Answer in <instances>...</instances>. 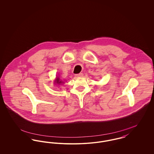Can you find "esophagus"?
<instances>
[{"instance_id":"obj_1","label":"esophagus","mask_w":154,"mask_h":154,"mask_svg":"<svg viewBox=\"0 0 154 154\" xmlns=\"http://www.w3.org/2000/svg\"><path fill=\"white\" fill-rule=\"evenodd\" d=\"M83 73H78V74H76L75 75V76L76 77V78H81L83 76Z\"/></svg>"}]
</instances>
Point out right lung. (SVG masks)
Wrapping results in <instances>:
<instances>
[{"label":"right lung","instance_id":"1","mask_svg":"<svg viewBox=\"0 0 154 154\" xmlns=\"http://www.w3.org/2000/svg\"><path fill=\"white\" fill-rule=\"evenodd\" d=\"M55 82H56V83H58V84H59V85H60V84H61L62 83H63V82H62V81L60 80V79L59 77H58V78H56V81H55Z\"/></svg>","mask_w":154,"mask_h":154}]
</instances>
